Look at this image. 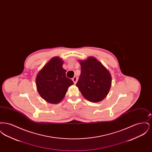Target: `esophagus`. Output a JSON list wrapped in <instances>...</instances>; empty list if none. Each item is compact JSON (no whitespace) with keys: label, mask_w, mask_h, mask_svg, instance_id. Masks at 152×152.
Here are the masks:
<instances>
[{"label":"esophagus","mask_w":152,"mask_h":152,"mask_svg":"<svg viewBox=\"0 0 152 152\" xmlns=\"http://www.w3.org/2000/svg\"><path fill=\"white\" fill-rule=\"evenodd\" d=\"M72 80L73 81V83H74L75 84H76V82H77V77L76 76H75V77L73 78Z\"/></svg>","instance_id":"34e87169"}]
</instances>
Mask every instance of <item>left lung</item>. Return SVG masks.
Here are the masks:
<instances>
[{
  "mask_svg": "<svg viewBox=\"0 0 152 152\" xmlns=\"http://www.w3.org/2000/svg\"><path fill=\"white\" fill-rule=\"evenodd\" d=\"M81 73L76 84L81 94L94 102L102 100L108 94L112 77L104 66L94 57L80 61Z\"/></svg>",
  "mask_w": 152,
  "mask_h": 152,
  "instance_id": "left-lung-1",
  "label": "left lung"
}]
</instances>
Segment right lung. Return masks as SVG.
Instances as JSON below:
<instances>
[{"label":"right lung","mask_w":152,"mask_h":152,"mask_svg":"<svg viewBox=\"0 0 152 152\" xmlns=\"http://www.w3.org/2000/svg\"><path fill=\"white\" fill-rule=\"evenodd\" d=\"M63 61L58 57L52 58L36 76V87L39 94L45 101L58 104L64 97L68 88L73 84L66 77L63 68Z\"/></svg>","instance_id":"obj_1"}]
</instances>
